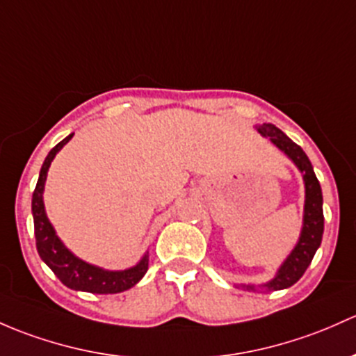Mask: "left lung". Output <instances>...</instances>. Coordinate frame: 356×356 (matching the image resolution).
Listing matches in <instances>:
<instances>
[{
    "mask_svg": "<svg viewBox=\"0 0 356 356\" xmlns=\"http://www.w3.org/2000/svg\"><path fill=\"white\" fill-rule=\"evenodd\" d=\"M256 129L263 134L264 138H269L283 153L297 165L298 170L304 174L305 184V207H304V225H302L300 238L297 245L291 250L290 256L286 257L285 263L282 264L276 273L275 278L263 285L268 291L283 290L298 282L309 264L312 263V257L316 250L319 249L321 241H323L324 232V215H323V191L314 174L312 163L305 152L298 147L297 143L290 140L282 129L276 128L275 124H261L256 126ZM245 290H256V286L244 285Z\"/></svg>",
    "mask_w": 356,
    "mask_h": 356,
    "instance_id": "left-lung-1",
    "label": "left lung"
}]
</instances>
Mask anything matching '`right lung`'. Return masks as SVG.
<instances>
[{
    "instance_id": "add662e5",
    "label": "right lung",
    "mask_w": 356,
    "mask_h": 356,
    "mask_svg": "<svg viewBox=\"0 0 356 356\" xmlns=\"http://www.w3.org/2000/svg\"><path fill=\"white\" fill-rule=\"evenodd\" d=\"M73 134L59 141L51 149L49 155L46 156L42 168H40L35 191L32 194V215L37 252H39L40 259L52 269V273L61 280L63 285L71 288V290L90 291V293H119V291L129 290L131 286H134L143 278L145 273L148 271V254L141 257V261L136 266L122 269V271H109V269H102L85 263L80 257L74 256L71 250L66 249V245L59 241L54 227L51 225L49 218H47L46 209H44L42 194L47 170H49L56 153L68 143L71 138H73Z\"/></svg>"
}]
</instances>
